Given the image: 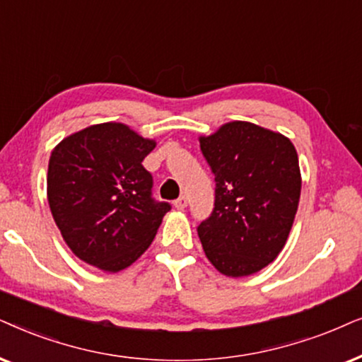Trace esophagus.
<instances>
[{"label": "esophagus", "instance_id": "esophagus-1", "mask_svg": "<svg viewBox=\"0 0 362 362\" xmlns=\"http://www.w3.org/2000/svg\"><path fill=\"white\" fill-rule=\"evenodd\" d=\"M187 204H189V200H187V197L185 195H182V197H178V199L175 200V209L177 210H184L185 206H187Z\"/></svg>", "mask_w": 362, "mask_h": 362}]
</instances>
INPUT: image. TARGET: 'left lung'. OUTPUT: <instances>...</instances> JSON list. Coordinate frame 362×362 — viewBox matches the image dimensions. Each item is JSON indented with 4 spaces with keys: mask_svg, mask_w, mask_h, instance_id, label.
I'll return each instance as SVG.
<instances>
[{
    "mask_svg": "<svg viewBox=\"0 0 362 362\" xmlns=\"http://www.w3.org/2000/svg\"><path fill=\"white\" fill-rule=\"evenodd\" d=\"M199 141L216 182L214 214L199 226L202 247L221 274L250 276L274 262L290 237L301 195L296 148L247 120Z\"/></svg>",
    "mask_w": 362,
    "mask_h": 362,
    "instance_id": "obj_1",
    "label": "left lung"
}]
</instances>
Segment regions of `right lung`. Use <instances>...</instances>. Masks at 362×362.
<instances>
[{
  "label": "right lung",
  "instance_id": "1",
  "mask_svg": "<svg viewBox=\"0 0 362 362\" xmlns=\"http://www.w3.org/2000/svg\"><path fill=\"white\" fill-rule=\"evenodd\" d=\"M156 146L127 124L103 122L52 148L47 202L62 240L84 263L117 273L151 247L170 210L152 200V175L142 165Z\"/></svg>",
  "mask_w": 362,
  "mask_h": 362
}]
</instances>
